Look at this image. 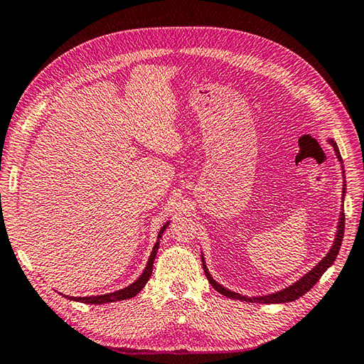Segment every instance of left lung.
Wrapping results in <instances>:
<instances>
[{
    "mask_svg": "<svg viewBox=\"0 0 364 364\" xmlns=\"http://www.w3.org/2000/svg\"><path fill=\"white\" fill-rule=\"evenodd\" d=\"M330 144L335 148V152H336V157L340 161L341 160V156H340V151H338V146L336 143L333 140H328ZM344 193H346V183L343 187V200H344ZM344 210L340 213V223H338V230H336V238L333 241V246L330 247L328 254L322 258V260L314 266V268L311 271H309L305 274V276L302 279H299L296 284L289 285L288 288L282 289V291H277L274 294H268V296H260V297H246V296H241L235 291H230V289L224 288L223 285L216 284V282L213 280V277L210 276V272L207 269V266L204 263V257H203V266H204V272L205 276L210 282V285H212L218 293L224 294L225 297H230V299H238V301H246V302H258V304H284V302H291V301H296V299H299L301 296H304L306 291H310V289L314 287V284L321 279L322 274H324L327 271L328 266H332L333 262L336 260V255L338 252H340V247H341V243H343V237H344Z\"/></svg>",
    "mask_w": 364,
    "mask_h": 364,
    "instance_id": "1",
    "label": "left lung"
}]
</instances>
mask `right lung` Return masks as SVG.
<instances>
[{
    "instance_id": "1",
    "label": "right lung",
    "mask_w": 364,
    "mask_h": 364,
    "mask_svg": "<svg viewBox=\"0 0 364 364\" xmlns=\"http://www.w3.org/2000/svg\"><path fill=\"white\" fill-rule=\"evenodd\" d=\"M166 223L164 228L160 229L159 232V237H157V243L152 247V252L149 255V260L146 263V268H144L141 276L136 279L134 284H131L129 287L123 288V289H118L115 293H107V294H101V296H85V297H70V296H63L70 299V301H76V302H82V304H95V305H101V304H109V302H117V301H124V299H131L134 296L139 294L143 287L148 284V280L152 274V264H154L156 260V255H157V250H159V243H160V238H161V233L165 232V229L168 228Z\"/></svg>"
}]
</instances>
